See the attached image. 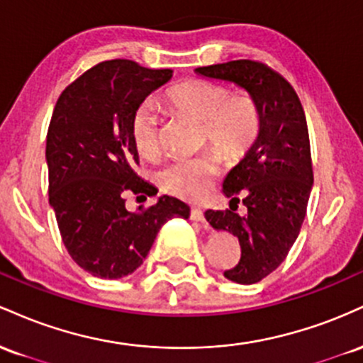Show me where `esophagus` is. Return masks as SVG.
I'll return each mask as SVG.
<instances>
[{
	"label": "esophagus",
	"mask_w": 363,
	"mask_h": 363,
	"mask_svg": "<svg viewBox=\"0 0 363 363\" xmlns=\"http://www.w3.org/2000/svg\"><path fill=\"white\" fill-rule=\"evenodd\" d=\"M191 218L194 220V222H199L201 225H205L206 227V218H205V213H203L201 210H198V208H193V210H191Z\"/></svg>",
	"instance_id": "1"
}]
</instances>
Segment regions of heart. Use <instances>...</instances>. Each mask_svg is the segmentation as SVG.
<instances>
[{
	"label": "heart",
	"mask_w": 363,
	"mask_h": 363,
	"mask_svg": "<svg viewBox=\"0 0 363 363\" xmlns=\"http://www.w3.org/2000/svg\"><path fill=\"white\" fill-rule=\"evenodd\" d=\"M174 111L201 121V143L227 164H237L251 152L259 135V111L251 95L230 94L222 83L191 78L165 91ZM131 140L141 157L152 158L160 147V116L155 104L141 102L131 118ZM218 176L213 153H201L170 162L158 170V184L182 199H201Z\"/></svg>",
	"instance_id": "b5f03b06"
}]
</instances>
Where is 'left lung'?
<instances>
[{"label": "left lung", "instance_id": "8db88e82", "mask_svg": "<svg viewBox=\"0 0 363 363\" xmlns=\"http://www.w3.org/2000/svg\"><path fill=\"white\" fill-rule=\"evenodd\" d=\"M206 78L234 82L259 111V135L251 152L223 181L230 210H208V223L239 239L240 259L225 278L251 285L273 273L297 240L314 174L309 131L297 91L268 65L237 60L196 68ZM239 202L248 213H236Z\"/></svg>", "mask_w": 363, "mask_h": 363}]
</instances>
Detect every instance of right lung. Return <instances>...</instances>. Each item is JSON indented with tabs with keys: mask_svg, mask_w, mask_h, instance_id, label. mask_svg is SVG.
Returning <instances> with one entry per match:
<instances>
[{
	"mask_svg": "<svg viewBox=\"0 0 363 363\" xmlns=\"http://www.w3.org/2000/svg\"><path fill=\"white\" fill-rule=\"evenodd\" d=\"M172 78V69H150L129 60L95 65L66 86L48 129L45 160L49 205L61 239L80 268L104 280L128 277L152 249L167 220L187 218L189 206L172 196L138 211L124 194H155L135 172L133 112Z\"/></svg>",
	"mask_w": 363,
	"mask_h": 363,
	"instance_id": "right-lung-1",
	"label": "right lung"
}]
</instances>
